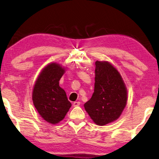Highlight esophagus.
Masks as SVG:
<instances>
[{"instance_id":"obj_1","label":"esophagus","mask_w":159,"mask_h":159,"mask_svg":"<svg viewBox=\"0 0 159 159\" xmlns=\"http://www.w3.org/2000/svg\"><path fill=\"white\" fill-rule=\"evenodd\" d=\"M80 105V102H79V101H77V102H73V105H74L75 107L79 106Z\"/></svg>"}]
</instances>
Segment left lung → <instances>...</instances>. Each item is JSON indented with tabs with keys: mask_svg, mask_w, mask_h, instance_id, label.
<instances>
[{
	"mask_svg": "<svg viewBox=\"0 0 159 159\" xmlns=\"http://www.w3.org/2000/svg\"><path fill=\"white\" fill-rule=\"evenodd\" d=\"M95 89L84 109L98 125L120 116L127 102V90L118 71L107 61H95Z\"/></svg>",
	"mask_w": 159,
	"mask_h": 159,
	"instance_id": "1",
	"label": "left lung"
}]
</instances>
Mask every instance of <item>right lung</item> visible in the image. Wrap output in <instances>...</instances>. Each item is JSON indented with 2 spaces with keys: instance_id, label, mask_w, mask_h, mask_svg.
I'll list each match as a JSON object with an SVG mask.
<instances>
[{
  "instance_id": "1",
  "label": "right lung",
  "mask_w": 159,
  "mask_h": 159,
  "mask_svg": "<svg viewBox=\"0 0 159 159\" xmlns=\"http://www.w3.org/2000/svg\"><path fill=\"white\" fill-rule=\"evenodd\" d=\"M65 70L56 63L42 70L34 85L33 102L40 116L52 124L62 120L72 106L65 91L59 87V80Z\"/></svg>"
}]
</instances>
